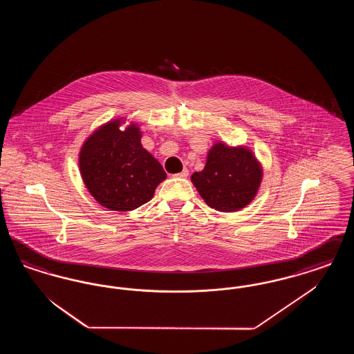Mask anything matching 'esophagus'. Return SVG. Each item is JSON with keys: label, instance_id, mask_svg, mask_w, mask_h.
Listing matches in <instances>:
<instances>
[{"label": "esophagus", "instance_id": "esophagus-1", "mask_svg": "<svg viewBox=\"0 0 354 354\" xmlns=\"http://www.w3.org/2000/svg\"><path fill=\"white\" fill-rule=\"evenodd\" d=\"M188 174H189V172H188V169H185L183 171H182V172L176 174L175 176H178V178H187V176H188Z\"/></svg>", "mask_w": 354, "mask_h": 354}]
</instances>
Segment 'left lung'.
Masks as SVG:
<instances>
[{"label": "left lung", "mask_w": 354, "mask_h": 354, "mask_svg": "<svg viewBox=\"0 0 354 354\" xmlns=\"http://www.w3.org/2000/svg\"><path fill=\"white\" fill-rule=\"evenodd\" d=\"M261 178L263 171L252 152L216 143L208 152L204 169L192 174L191 180L211 208L232 212L252 202Z\"/></svg>", "instance_id": "left-lung-1"}]
</instances>
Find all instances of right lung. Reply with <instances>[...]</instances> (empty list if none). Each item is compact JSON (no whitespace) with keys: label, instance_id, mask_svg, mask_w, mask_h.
Returning <instances> with one entry per match:
<instances>
[{"label":"right lung","instance_id":"1","mask_svg":"<svg viewBox=\"0 0 354 354\" xmlns=\"http://www.w3.org/2000/svg\"><path fill=\"white\" fill-rule=\"evenodd\" d=\"M119 124L113 120L84 142L80 169L97 202L113 211H131L150 202L167 175L142 147L139 129L133 124L120 131Z\"/></svg>","mask_w":354,"mask_h":354}]
</instances>
